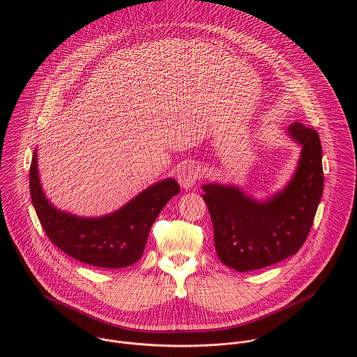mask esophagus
Returning a JSON list of instances; mask_svg holds the SVG:
<instances>
[{
    "label": "esophagus",
    "mask_w": 357,
    "mask_h": 357,
    "mask_svg": "<svg viewBox=\"0 0 357 357\" xmlns=\"http://www.w3.org/2000/svg\"><path fill=\"white\" fill-rule=\"evenodd\" d=\"M198 170L192 165H185L178 170L177 180L183 188L188 190L195 185V183L198 181Z\"/></svg>",
    "instance_id": "esophagus-1"
}]
</instances>
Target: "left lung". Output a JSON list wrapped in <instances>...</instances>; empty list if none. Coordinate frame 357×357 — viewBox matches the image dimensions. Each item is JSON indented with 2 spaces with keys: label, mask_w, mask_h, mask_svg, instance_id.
Masks as SVG:
<instances>
[{
  "label": "left lung",
  "mask_w": 357,
  "mask_h": 357,
  "mask_svg": "<svg viewBox=\"0 0 357 357\" xmlns=\"http://www.w3.org/2000/svg\"><path fill=\"white\" fill-rule=\"evenodd\" d=\"M289 135L303 146L291 181L283 191L257 202L231 185H204L215 252L221 262L239 271H255L296 255L304 245L323 194L321 144L316 130L301 122Z\"/></svg>",
  "instance_id": "8db88e82"
}]
</instances>
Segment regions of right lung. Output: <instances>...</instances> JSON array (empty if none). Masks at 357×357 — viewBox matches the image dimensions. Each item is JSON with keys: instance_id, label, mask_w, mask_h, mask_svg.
Wrapping results in <instances>:
<instances>
[{"instance_id": "obj_1", "label": "right lung", "mask_w": 357, "mask_h": 357, "mask_svg": "<svg viewBox=\"0 0 357 357\" xmlns=\"http://www.w3.org/2000/svg\"><path fill=\"white\" fill-rule=\"evenodd\" d=\"M178 192L177 181L166 178L115 213L84 218L54 208L47 199L40 184L37 151L30 166L31 201L50 241L66 255L99 268H125L139 261L155 218Z\"/></svg>"}]
</instances>
